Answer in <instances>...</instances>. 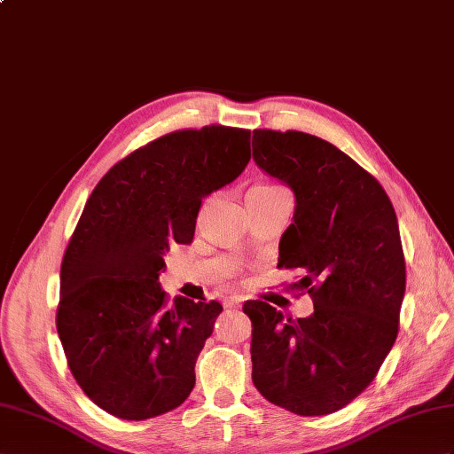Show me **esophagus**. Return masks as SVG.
I'll return each mask as SVG.
<instances>
[{"instance_id": "esophagus-1", "label": "esophagus", "mask_w": 454, "mask_h": 454, "mask_svg": "<svg viewBox=\"0 0 454 454\" xmlns=\"http://www.w3.org/2000/svg\"><path fill=\"white\" fill-rule=\"evenodd\" d=\"M240 302H242L240 296H229V298H225V301H223V306L225 308H239Z\"/></svg>"}]
</instances>
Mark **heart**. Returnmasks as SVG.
Instances as JSON below:
<instances>
[{
	"mask_svg": "<svg viewBox=\"0 0 454 454\" xmlns=\"http://www.w3.org/2000/svg\"><path fill=\"white\" fill-rule=\"evenodd\" d=\"M268 189H271V186H268Z\"/></svg>",
	"mask_w": 454,
	"mask_h": 454,
	"instance_id": "obj_1",
	"label": "heart"
}]
</instances>
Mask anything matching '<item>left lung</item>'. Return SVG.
<instances>
[{
  "label": "left lung",
  "mask_w": 454,
  "mask_h": 454,
  "mask_svg": "<svg viewBox=\"0 0 454 454\" xmlns=\"http://www.w3.org/2000/svg\"><path fill=\"white\" fill-rule=\"evenodd\" d=\"M252 158L294 192L278 268H301L314 314L285 317L247 301L252 381L298 416L340 411L366 389L399 331L406 268L399 221L373 176L333 144L298 130H254Z\"/></svg>",
  "instance_id": "left-lung-1"
}]
</instances>
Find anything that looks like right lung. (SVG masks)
Segmentation results:
<instances>
[{
  "label": "right lung",
  "instance_id": "add662e5",
  "mask_svg": "<svg viewBox=\"0 0 454 454\" xmlns=\"http://www.w3.org/2000/svg\"><path fill=\"white\" fill-rule=\"evenodd\" d=\"M250 161V130H176L115 163L96 184L61 262L58 335L88 399L148 419L191 395L219 302L175 296L160 273L173 242L191 245L202 200Z\"/></svg>",
  "mask_w": 454,
  "mask_h": 454
}]
</instances>
